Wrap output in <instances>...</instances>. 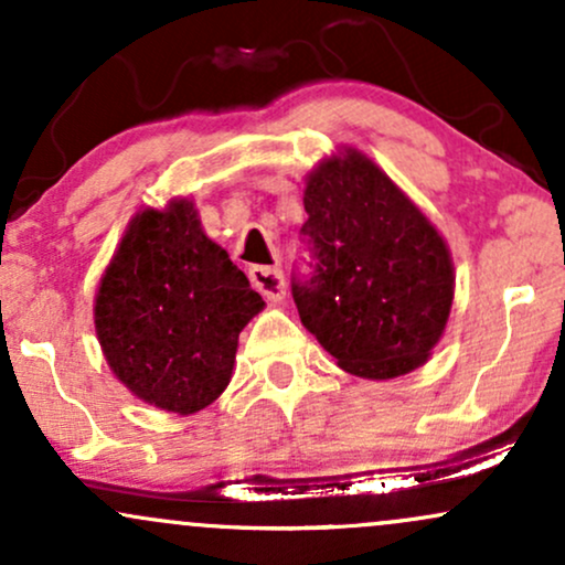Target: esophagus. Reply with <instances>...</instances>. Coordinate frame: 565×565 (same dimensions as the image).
<instances>
[{
    "mask_svg": "<svg viewBox=\"0 0 565 565\" xmlns=\"http://www.w3.org/2000/svg\"><path fill=\"white\" fill-rule=\"evenodd\" d=\"M249 278L255 289L260 291L268 302H278L284 297V274L278 268H268V265H252Z\"/></svg>",
    "mask_w": 565,
    "mask_h": 565,
    "instance_id": "1",
    "label": "esophagus"
}]
</instances>
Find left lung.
<instances>
[{"instance_id": "left-lung-1", "label": "left lung", "mask_w": 565, "mask_h": 565, "mask_svg": "<svg viewBox=\"0 0 565 565\" xmlns=\"http://www.w3.org/2000/svg\"><path fill=\"white\" fill-rule=\"evenodd\" d=\"M310 281L291 284L302 327L345 372L395 380L430 359L454 302L449 244L359 148L305 178Z\"/></svg>"}]
</instances>
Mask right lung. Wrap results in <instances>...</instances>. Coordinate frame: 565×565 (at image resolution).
Instances as JSON below:
<instances>
[{"instance_id":"add662e5","label":"right lung","mask_w":565,"mask_h":565,"mask_svg":"<svg viewBox=\"0 0 565 565\" xmlns=\"http://www.w3.org/2000/svg\"><path fill=\"white\" fill-rule=\"evenodd\" d=\"M265 308L191 199L129 220L95 295L103 355L142 404L196 414L228 387L242 329Z\"/></svg>"}]
</instances>
